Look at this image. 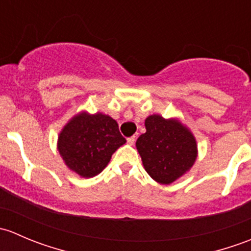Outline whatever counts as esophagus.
<instances>
[{"label": "esophagus", "mask_w": 251, "mask_h": 251, "mask_svg": "<svg viewBox=\"0 0 251 251\" xmlns=\"http://www.w3.org/2000/svg\"><path fill=\"white\" fill-rule=\"evenodd\" d=\"M127 143L128 144H133V143H135V136H132V137H128L127 138Z\"/></svg>", "instance_id": "obj_1"}]
</instances>
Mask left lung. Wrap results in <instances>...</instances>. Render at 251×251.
<instances>
[{
  "mask_svg": "<svg viewBox=\"0 0 251 251\" xmlns=\"http://www.w3.org/2000/svg\"><path fill=\"white\" fill-rule=\"evenodd\" d=\"M146 128L136 142L144 169L156 182L170 184L193 166L196 140L176 120H165L156 114L146 119Z\"/></svg>",
  "mask_w": 251,
  "mask_h": 251,
  "instance_id": "8db88e82",
  "label": "left lung"
}]
</instances>
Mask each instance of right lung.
Here are the masks:
<instances>
[{
	"instance_id": "obj_1",
	"label": "right lung",
	"mask_w": 251,
	"mask_h": 251,
	"mask_svg": "<svg viewBox=\"0 0 251 251\" xmlns=\"http://www.w3.org/2000/svg\"><path fill=\"white\" fill-rule=\"evenodd\" d=\"M125 142L118 123L110 116L80 114L60 132L58 151L70 170L82 177H93L108 165L114 151Z\"/></svg>"
}]
</instances>
